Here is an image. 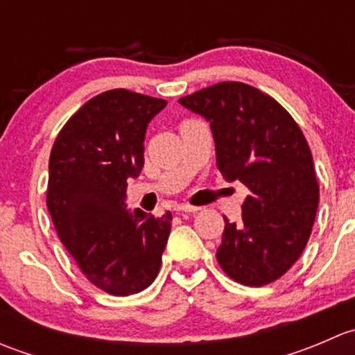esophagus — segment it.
<instances>
[{"label": "esophagus", "mask_w": 355, "mask_h": 355, "mask_svg": "<svg viewBox=\"0 0 355 355\" xmlns=\"http://www.w3.org/2000/svg\"><path fill=\"white\" fill-rule=\"evenodd\" d=\"M175 211H185V213H196V211H199L198 206H191V204H177L175 206Z\"/></svg>", "instance_id": "esophagus-1"}]
</instances>
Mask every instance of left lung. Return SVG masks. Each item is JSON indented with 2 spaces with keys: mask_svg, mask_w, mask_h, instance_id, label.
Here are the masks:
<instances>
[{
  "mask_svg": "<svg viewBox=\"0 0 355 355\" xmlns=\"http://www.w3.org/2000/svg\"><path fill=\"white\" fill-rule=\"evenodd\" d=\"M178 103L209 121L218 170L250 192L242 220L225 218L218 264L247 287L278 280L302 254L320 202L302 130L277 99L244 82H220Z\"/></svg>",
  "mask_w": 355,
  "mask_h": 355,
  "instance_id": "left-lung-1",
  "label": "left lung"
}]
</instances>
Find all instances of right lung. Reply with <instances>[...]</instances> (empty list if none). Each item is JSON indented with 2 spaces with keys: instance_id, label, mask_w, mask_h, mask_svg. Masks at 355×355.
Here are the masks:
<instances>
[{
  "instance_id": "obj_1",
  "label": "right lung",
  "mask_w": 355,
  "mask_h": 355,
  "mask_svg": "<svg viewBox=\"0 0 355 355\" xmlns=\"http://www.w3.org/2000/svg\"><path fill=\"white\" fill-rule=\"evenodd\" d=\"M164 99L111 89L89 99L56 135L49 155V214L84 277L110 295H132L157 277L171 228L125 206L127 180L144 166L148 123Z\"/></svg>"
}]
</instances>
